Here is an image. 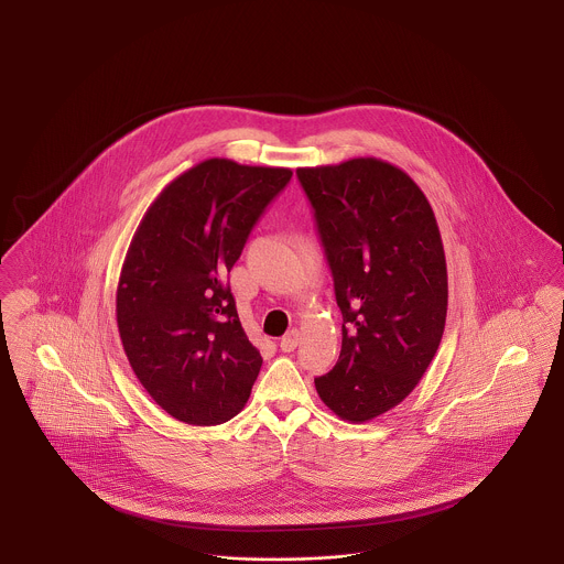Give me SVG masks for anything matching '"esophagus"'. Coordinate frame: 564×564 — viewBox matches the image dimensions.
Wrapping results in <instances>:
<instances>
[{"label":"esophagus","instance_id":"1","mask_svg":"<svg viewBox=\"0 0 564 564\" xmlns=\"http://www.w3.org/2000/svg\"><path fill=\"white\" fill-rule=\"evenodd\" d=\"M297 343H300V332H297V329H292V332H288V334L281 338L279 347H281L283 352H292V350L297 347Z\"/></svg>","mask_w":564,"mask_h":564}]
</instances>
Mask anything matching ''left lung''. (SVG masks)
Here are the masks:
<instances>
[{
    "instance_id": "left-lung-1",
    "label": "left lung",
    "mask_w": 564,
    "mask_h": 564,
    "mask_svg": "<svg viewBox=\"0 0 564 564\" xmlns=\"http://www.w3.org/2000/svg\"><path fill=\"white\" fill-rule=\"evenodd\" d=\"M343 311V349L315 378L343 421L368 423L402 403L442 343L448 272L427 196L391 162L359 156L300 166Z\"/></svg>"
}]
</instances>
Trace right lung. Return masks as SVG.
I'll return each instance as SVG.
<instances>
[{
	"label": "right lung",
	"instance_id": "1",
	"mask_svg": "<svg viewBox=\"0 0 564 564\" xmlns=\"http://www.w3.org/2000/svg\"><path fill=\"white\" fill-rule=\"evenodd\" d=\"M292 169L230 159L194 164L141 217L116 290L134 376L173 419L212 427L245 408L262 355L226 283L245 241Z\"/></svg>",
	"mask_w": 564,
	"mask_h": 564
}]
</instances>
